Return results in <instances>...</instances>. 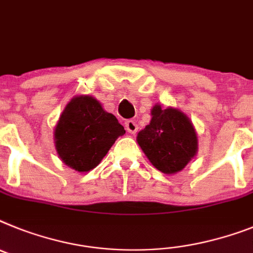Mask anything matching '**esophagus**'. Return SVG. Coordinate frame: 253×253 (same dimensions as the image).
Instances as JSON below:
<instances>
[{
    "instance_id": "1",
    "label": "esophagus",
    "mask_w": 253,
    "mask_h": 253,
    "mask_svg": "<svg viewBox=\"0 0 253 253\" xmlns=\"http://www.w3.org/2000/svg\"><path fill=\"white\" fill-rule=\"evenodd\" d=\"M125 129L130 133V134H135L138 131V125L134 120H128L125 123Z\"/></svg>"
}]
</instances>
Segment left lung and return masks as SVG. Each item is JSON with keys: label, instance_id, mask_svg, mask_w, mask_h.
<instances>
[{"label": "left lung", "instance_id": "obj_1", "mask_svg": "<svg viewBox=\"0 0 253 253\" xmlns=\"http://www.w3.org/2000/svg\"><path fill=\"white\" fill-rule=\"evenodd\" d=\"M137 142L150 163L168 175L182 171L198 151L191 119L179 109L160 103L151 109L150 124L138 133Z\"/></svg>", "mask_w": 253, "mask_h": 253}]
</instances>
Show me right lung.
I'll return each instance as SVG.
<instances>
[{
  "mask_svg": "<svg viewBox=\"0 0 253 253\" xmlns=\"http://www.w3.org/2000/svg\"><path fill=\"white\" fill-rule=\"evenodd\" d=\"M125 130L118 119L88 94L73 97L53 130L56 152L65 165L87 172L102 161Z\"/></svg>",
  "mask_w": 253,
  "mask_h": 253,
  "instance_id": "right-lung-1",
  "label": "right lung"
}]
</instances>
